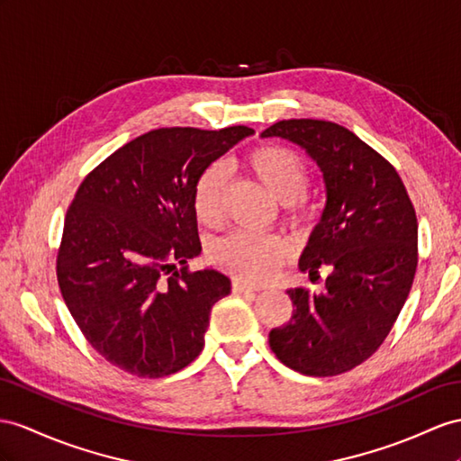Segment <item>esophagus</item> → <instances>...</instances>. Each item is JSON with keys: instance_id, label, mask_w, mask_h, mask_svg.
<instances>
[{"instance_id": "obj_1", "label": "esophagus", "mask_w": 461, "mask_h": 461, "mask_svg": "<svg viewBox=\"0 0 461 461\" xmlns=\"http://www.w3.org/2000/svg\"><path fill=\"white\" fill-rule=\"evenodd\" d=\"M233 292L243 294V296H255L257 288H253V286H249V285H245V282H241V280H235V282H233Z\"/></svg>"}]
</instances>
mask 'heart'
<instances>
[{
    "instance_id": "1",
    "label": "heart",
    "mask_w": 461,
    "mask_h": 461,
    "mask_svg": "<svg viewBox=\"0 0 461 461\" xmlns=\"http://www.w3.org/2000/svg\"><path fill=\"white\" fill-rule=\"evenodd\" d=\"M247 167L278 203L286 204L292 220H303L302 194L310 183V169L300 153L278 144L255 148L247 156ZM226 173L220 165H210L200 173L193 191L196 220L214 228L221 220ZM212 263L243 282H265L290 257V245L278 235L235 231L212 247Z\"/></svg>"
}]
</instances>
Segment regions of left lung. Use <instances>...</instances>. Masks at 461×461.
Returning <instances> with one entry per match:
<instances>
[{
	"label": "left lung",
	"mask_w": 461,
	"mask_h": 461,
	"mask_svg": "<svg viewBox=\"0 0 461 461\" xmlns=\"http://www.w3.org/2000/svg\"><path fill=\"white\" fill-rule=\"evenodd\" d=\"M261 138L300 146L325 183V208L300 257L325 292L290 288V321L268 333L288 368L325 377L352 370L380 348L417 270V216L393 165L345 126L292 118Z\"/></svg>",
	"instance_id": "left-lung-1"
}]
</instances>
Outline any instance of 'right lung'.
<instances>
[{"label": "right lung", "mask_w": 461, "mask_h": 461, "mask_svg": "<svg viewBox=\"0 0 461 461\" xmlns=\"http://www.w3.org/2000/svg\"><path fill=\"white\" fill-rule=\"evenodd\" d=\"M251 134L247 126L151 130L79 185L58 285L89 345L116 368L163 377L204 348L212 305L231 292V280L216 268L186 270L203 251L193 191L212 161Z\"/></svg>", "instance_id": "1"}]
</instances>
